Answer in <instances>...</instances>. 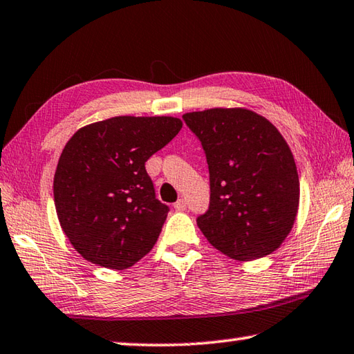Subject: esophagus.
Wrapping results in <instances>:
<instances>
[{
	"instance_id": "1",
	"label": "esophagus",
	"mask_w": 354,
	"mask_h": 354,
	"mask_svg": "<svg viewBox=\"0 0 354 354\" xmlns=\"http://www.w3.org/2000/svg\"><path fill=\"white\" fill-rule=\"evenodd\" d=\"M175 210H176V212H184V210H187L185 199H178V201H176V203H175Z\"/></svg>"
}]
</instances>
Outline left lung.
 Instances as JSON below:
<instances>
[{
	"label": "left lung",
	"mask_w": 354,
	"mask_h": 354,
	"mask_svg": "<svg viewBox=\"0 0 354 354\" xmlns=\"http://www.w3.org/2000/svg\"><path fill=\"white\" fill-rule=\"evenodd\" d=\"M183 120L209 165V210L196 218L207 241L238 261L274 252L299 205L296 164L278 129L245 109H210Z\"/></svg>",
	"instance_id": "8db88e82"
}]
</instances>
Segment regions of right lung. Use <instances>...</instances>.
I'll use <instances>...</instances> for the list:
<instances>
[{
	"label": "right lung",
	"instance_id": "obj_1",
	"mask_svg": "<svg viewBox=\"0 0 354 354\" xmlns=\"http://www.w3.org/2000/svg\"><path fill=\"white\" fill-rule=\"evenodd\" d=\"M181 127L170 116H115L68 140L53 196L62 230L82 258L124 270L153 248L170 209L156 199L145 162Z\"/></svg>",
	"mask_w": 354,
	"mask_h": 354
}]
</instances>
